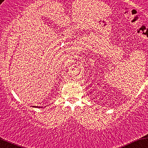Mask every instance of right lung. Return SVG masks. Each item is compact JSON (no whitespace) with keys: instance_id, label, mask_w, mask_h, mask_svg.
Listing matches in <instances>:
<instances>
[{"instance_id":"right-lung-1","label":"right lung","mask_w":148,"mask_h":148,"mask_svg":"<svg viewBox=\"0 0 148 148\" xmlns=\"http://www.w3.org/2000/svg\"><path fill=\"white\" fill-rule=\"evenodd\" d=\"M35 108H42V107H40V106H35Z\"/></svg>"}]
</instances>
